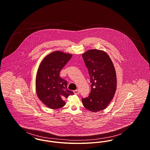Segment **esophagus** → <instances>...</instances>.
Listing matches in <instances>:
<instances>
[{
	"instance_id": "obj_1",
	"label": "esophagus",
	"mask_w": 150,
	"mask_h": 150,
	"mask_svg": "<svg viewBox=\"0 0 150 150\" xmlns=\"http://www.w3.org/2000/svg\"><path fill=\"white\" fill-rule=\"evenodd\" d=\"M74 93L76 95H78V94L79 93V90H74Z\"/></svg>"
}]
</instances>
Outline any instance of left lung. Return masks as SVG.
<instances>
[{
  "label": "left lung",
  "mask_w": 150,
  "mask_h": 150,
  "mask_svg": "<svg viewBox=\"0 0 150 150\" xmlns=\"http://www.w3.org/2000/svg\"><path fill=\"white\" fill-rule=\"evenodd\" d=\"M90 76L91 92L82 98L84 107L93 112L103 110L114 98L117 75L109 56L103 50L90 49L82 54Z\"/></svg>",
  "instance_id": "8db88e82"
}]
</instances>
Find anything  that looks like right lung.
I'll use <instances>...</instances> for the list:
<instances>
[{
    "mask_svg": "<svg viewBox=\"0 0 150 150\" xmlns=\"http://www.w3.org/2000/svg\"><path fill=\"white\" fill-rule=\"evenodd\" d=\"M71 54L55 51L42 60L36 77V91L40 100L51 109L63 107L64 100L74 93L67 89V82L59 73L72 58Z\"/></svg>",
    "mask_w": 150,
    "mask_h": 150,
    "instance_id": "obj_1",
    "label": "right lung"
}]
</instances>
